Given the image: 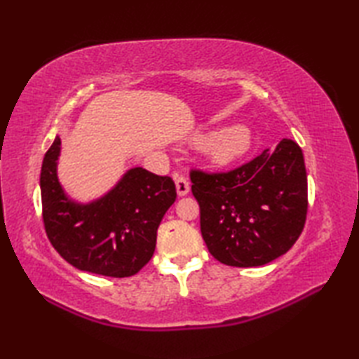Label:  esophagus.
Listing matches in <instances>:
<instances>
[{
    "mask_svg": "<svg viewBox=\"0 0 359 359\" xmlns=\"http://www.w3.org/2000/svg\"><path fill=\"white\" fill-rule=\"evenodd\" d=\"M174 180H175V188H177V194L187 196L189 193V184L187 177H184L182 174H174Z\"/></svg>",
    "mask_w": 359,
    "mask_h": 359,
    "instance_id": "1",
    "label": "esophagus"
}]
</instances>
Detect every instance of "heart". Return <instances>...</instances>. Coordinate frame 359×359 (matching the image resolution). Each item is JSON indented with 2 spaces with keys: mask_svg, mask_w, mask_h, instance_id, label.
Returning <instances> with one entry per match:
<instances>
[{
  "mask_svg": "<svg viewBox=\"0 0 359 359\" xmlns=\"http://www.w3.org/2000/svg\"><path fill=\"white\" fill-rule=\"evenodd\" d=\"M194 143L197 147H205L207 156L212 163L225 166L247 154L251 143H253V135H251L250 128L236 125L225 128L219 133L197 135Z\"/></svg>",
  "mask_w": 359,
  "mask_h": 359,
  "instance_id": "heart-1",
  "label": "heart"
}]
</instances>
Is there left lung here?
<instances>
[{"instance_id":"8db88e82","label":"left lung","mask_w":359,"mask_h":359,"mask_svg":"<svg viewBox=\"0 0 359 359\" xmlns=\"http://www.w3.org/2000/svg\"><path fill=\"white\" fill-rule=\"evenodd\" d=\"M208 251L230 266H259L285 255L307 219V172L302 149L284 139L226 172L191 168Z\"/></svg>"}]
</instances>
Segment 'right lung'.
I'll list each match as a JSON object with an SVG mask.
<instances>
[{
	"instance_id": "add662e5",
	"label": "right lung",
	"mask_w": 359,
	"mask_h": 359,
	"mask_svg": "<svg viewBox=\"0 0 359 359\" xmlns=\"http://www.w3.org/2000/svg\"><path fill=\"white\" fill-rule=\"evenodd\" d=\"M60 144L55 137L40 175L43 224L52 247L79 270L134 276L154 255L160 220L177 196L172 179L133 168L102 199L74 203L57 179Z\"/></svg>"
}]
</instances>
